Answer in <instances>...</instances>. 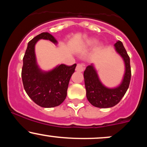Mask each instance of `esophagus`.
I'll use <instances>...</instances> for the list:
<instances>
[{"instance_id": "34e87169", "label": "esophagus", "mask_w": 147, "mask_h": 147, "mask_svg": "<svg viewBox=\"0 0 147 147\" xmlns=\"http://www.w3.org/2000/svg\"><path fill=\"white\" fill-rule=\"evenodd\" d=\"M84 70V66L83 64L82 63H78L77 65V67H76L75 70L77 72H83Z\"/></svg>"}]
</instances>
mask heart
Returning <instances> with one entry per match:
<instances>
[{"instance_id":"1","label":"heart","mask_w":147,"mask_h":147,"mask_svg":"<svg viewBox=\"0 0 147 147\" xmlns=\"http://www.w3.org/2000/svg\"><path fill=\"white\" fill-rule=\"evenodd\" d=\"M95 43H96L95 39L91 38V39L88 40L86 41V46H92V45H93Z\"/></svg>"}]
</instances>
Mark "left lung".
I'll list each match as a JSON object with an SVG mask.
<instances>
[{
    "mask_svg": "<svg viewBox=\"0 0 147 147\" xmlns=\"http://www.w3.org/2000/svg\"><path fill=\"white\" fill-rule=\"evenodd\" d=\"M115 51L120 55L125 65L123 79L120 84L115 88H108L102 83L93 64L88 65L84 72L86 97L92 106L97 108H111L115 106L125 95L131 81L130 58L123 43L118 41L114 45Z\"/></svg>",
    "mask_w": 147,
    "mask_h": 147,
    "instance_id": "1",
    "label": "left lung"
}]
</instances>
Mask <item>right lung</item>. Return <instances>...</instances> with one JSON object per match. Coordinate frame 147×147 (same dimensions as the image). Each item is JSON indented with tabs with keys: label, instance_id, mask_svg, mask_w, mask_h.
Masks as SVG:
<instances>
[{
	"label": "right lung",
	"instance_id": "right-lung-1",
	"mask_svg": "<svg viewBox=\"0 0 147 147\" xmlns=\"http://www.w3.org/2000/svg\"><path fill=\"white\" fill-rule=\"evenodd\" d=\"M40 39L49 40L55 44L58 43L48 32L41 33L28 43L23 59L22 81L26 93L37 105L55 107L65 100L69 82L77 64L70 66L60 64L49 71L42 70L35 54V45Z\"/></svg>",
	"mask_w": 147,
	"mask_h": 147
}]
</instances>
